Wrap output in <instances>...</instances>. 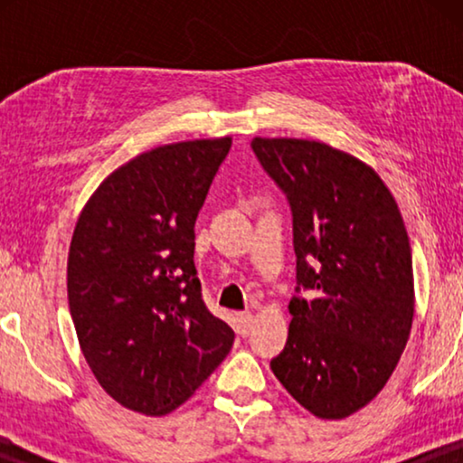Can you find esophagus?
<instances>
[{"instance_id":"obj_1","label":"esophagus","mask_w":463,"mask_h":463,"mask_svg":"<svg viewBox=\"0 0 463 463\" xmlns=\"http://www.w3.org/2000/svg\"><path fill=\"white\" fill-rule=\"evenodd\" d=\"M236 326H238V333L246 337V335L250 333V326H252V314L250 312H242L236 316Z\"/></svg>"}]
</instances>
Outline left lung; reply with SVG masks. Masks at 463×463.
Wrapping results in <instances>:
<instances>
[{"instance_id": "8db88e82", "label": "left lung", "mask_w": 463, "mask_h": 463, "mask_svg": "<svg viewBox=\"0 0 463 463\" xmlns=\"http://www.w3.org/2000/svg\"><path fill=\"white\" fill-rule=\"evenodd\" d=\"M293 214L297 293L271 371L301 407L344 420L375 398L413 325V259L390 189L364 162L320 141L252 138Z\"/></svg>"}]
</instances>
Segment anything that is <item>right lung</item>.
I'll return each mask as SVG.
<instances>
[{
    "instance_id": "1",
    "label": "right lung",
    "mask_w": 463,
    "mask_h": 463,
    "mask_svg": "<svg viewBox=\"0 0 463 463\" xmlns=\"http://www.w3.org/2000/svg\"><path fill=\"white\" fill-rule=\"evenodd\" d=\"M232 138L164 145L100 183L75 225L67 261L80 347L113 401L166 415L233 345L208 312L194 225Z\"/></svg>"
}]
</instances>
